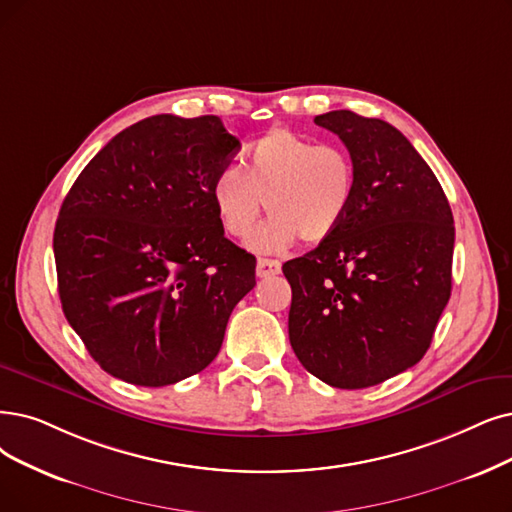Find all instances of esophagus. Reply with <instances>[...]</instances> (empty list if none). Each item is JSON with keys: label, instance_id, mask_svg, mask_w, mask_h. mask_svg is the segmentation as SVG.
I'll return each instance as SVG.
<instances>
[{"label": "esophagus", "instance_id": "1", "mask_svg": "<svg viewBox=\"0 0 512 512\" xmlns=\"http://www.w3.org/2000/svg\"><path fill=\"white\" fill-rule=\"evenodd\" d=\"M281 273V262L279 260H271V258H258L256 264V275L258 277H273Z\"/></svg>", "mask_w": 512, "mask_h": 512}]
</instances>
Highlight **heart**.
<instances>
[{"label": "heart", "instance_id": "b5f03b06", "mask_svg": "<svg viewBox=\"0 0 512 512\" xmlns=\"http://www.w3.org/2000/svg\"><path fill=\"white\" fill-rule=\"evenodd\" d=\"M357 191L353 157L285 128H273L243 153L241 172L227 168L212 182V201L227 235L250 237L267 206L271 220L252 248L277 254L302 237L330 239L346 220Z\"/></svg>", "mask_w": 512, "mask_h": 512}]
</instances>
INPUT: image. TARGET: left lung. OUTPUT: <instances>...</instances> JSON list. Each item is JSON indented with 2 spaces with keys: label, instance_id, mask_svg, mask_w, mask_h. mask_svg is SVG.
Instances as JSON below:
<instances>
[{
  "label": "left lung",
  "instance_id": "8db88e82",
  "mask_svg": "<svg viewBox=\"0 0 512 512\" xmlns=\"http://www.w3.org/2000/svg\"><path fill=\"white\" fill-rule=\"evenodd\" d=\"M315 124L349 149L357 191L330 239L283 264L290 344L325 384L367 388L431 346L452 294L454 216L433 170L391 124L353 111Z\"/></svg>",
  "mask_w": 512,
  "mask_h": 512
}]
</instances>
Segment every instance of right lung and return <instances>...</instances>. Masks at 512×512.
Masks as SVG:
<instances>
[{
    "label": "right lung",
    "mask_w": 512,
    "mask_h": 512,
    "mask_svg": "<svg viewBox=\"0 0 512 512\" xmlns=\"http://www.w3.org/2000/svg\"><path fill=\"white\" fill-rule=\"evenodd\" d=\"M239 147L216 115H153L73 182L54 229L58 296L107 374L166 386L218 355L256 285V258L224 237L212 201Z\"/></svg>",
    "instance_id": "right-lung-1"
}]
</instances>
